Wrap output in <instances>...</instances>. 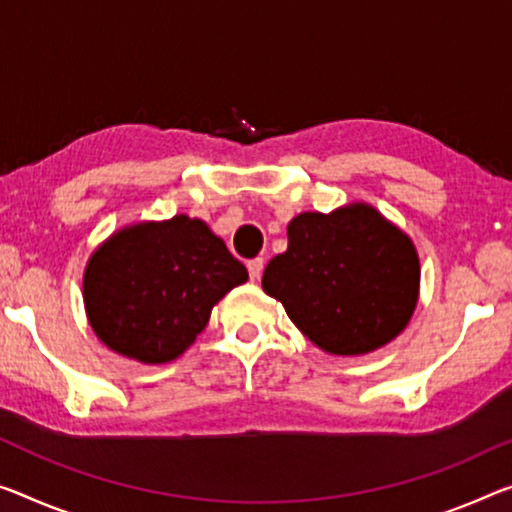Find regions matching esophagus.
I'll use <instances>...</instances> for the list:
<instances>
[{
  "label": "esophagus",
  "mask_w": 512,
  "mask_h": 512,
  "mask_svg": "<svg viewBox=\"0 0 512 512\" xmlns=\"http://www.w3.org/2000/svg\"><path fill=\"white\" fill-rule=\"evenodd\" d=\"M263 267H265V261H263V258H251V261L247 263V270H249V277H251V281H258V279H261Z\"/></svg>",
  "instance_id": "1"
}]
</instances>
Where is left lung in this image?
<instances>
[{"label": "left lung", "mask_w": 512, "mask_h": 512, "mask_svg": "<svg viewBox=\"0 0 512 512\" xmlns=\"http://www.w3.org/2000/svg\"><path fill=\"white\" fill-rule=\"evenodd\" d=\"M419 286L412 238L364 201L290 219L288 249L263 272L265 293L311 343L338 357L391 343L414 316Z\"/></svg>", "instance_id": "8db88e82"}]
</instances>
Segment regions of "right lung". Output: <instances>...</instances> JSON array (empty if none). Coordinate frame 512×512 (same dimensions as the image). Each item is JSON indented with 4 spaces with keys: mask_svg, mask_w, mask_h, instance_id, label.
<instances>
[{
    "mask_svg": "<svg viewBox=\"0 0 512 512\" xmlns=\"http://www.w3.org/2000/svg\"><path fill=\"white\" fill-rule=\"evenodd\" d=\"M247 279L203 219L176 215L109 235L84 267L82 297L100 343L155 366L183 355L212 306Z\"/></svg>",
    "mask_w": 512,
    "mask_h": 512,
    "instance_id": "add662e5",
    "label": "right lung"
}]
</instances>
